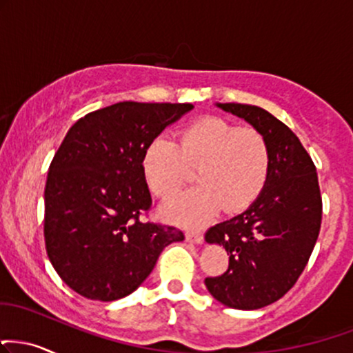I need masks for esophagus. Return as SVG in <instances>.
Returning a JSON list of instances; mask_svg holds the SVG:
<instances>
[{
  "label": "esophagus",
  "instance_id": "1",
  "mask_svg": "<svg viewBox=\"0 0 353 353\" xmlns=\"http://www.w3.org/2000/svg\"><path fill=\"white\" fill-rule=\"evenodd\" d=\"M185 240L190 241V243H202L203 241V235L199 232H194V230H188L185 232Z\"/></svg>",
  "mask_w": 353,
  "mask_h": 353
}]
</instances>
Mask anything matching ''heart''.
Instances as JSON below:
<instances>
[{"instance_id": "b5f03b06", "label": "heart", "mask_w": 353, "mask_h": 353, "mask_svg": "<svg viewBox=\"0 0 353 353\" xmlns=\"http://www.w3.org/2000/svg\"><path fill=\"white\" fill-rule=\"evenodd\" d=\"M270 141L256 130H243L223 118L209 117L181 131L179 141L156 138L143 152L148 188L169 199L188 181V165L197 168V188L164 203L169 222L199 227L222 209L248 207L266 185L271 171Z\"/></svg>"}]
</instances>
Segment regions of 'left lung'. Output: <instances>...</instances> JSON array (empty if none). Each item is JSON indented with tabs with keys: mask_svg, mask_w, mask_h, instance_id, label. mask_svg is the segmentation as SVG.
I'll use <instances>...</instances> for the list:
<instances>
[{
	"mask_svg": "<svg viewBox=\"0 0 353 353\" xmlns=\"http://www.w3.org/2000/svg\"><path fill=\"white\" fill-rule=\"evenodd\" d=\"M270 141L271 171L256 201L205 233L227 250L228 270L205 278L207 290L228 307L253 311L281 299L307 265L321 230L322 197L316 165L299 138L254 105L217 103Z\"/></svg>",
	"mask_w": 353,
	"mask_h": 353,
	"instance_id": "left-lung-1",
	"label": "left lung"
}]
</instances>
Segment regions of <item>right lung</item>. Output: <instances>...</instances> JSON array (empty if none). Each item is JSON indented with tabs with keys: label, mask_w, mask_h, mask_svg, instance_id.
Wrapping results in <instances>:
<instances>
[{
	"label": "right lung",
	"mask_w": 353,
	"mask_h": 353,
	"mask_svg": "<svg viewBox=\"0 0 353 353\" xmlns=\"http://www.w3.org/2000/svg\"><path fill=\"white\" fill-rule=\"evenodd\" d=\"M192 103L120 101L85 114L67 131L49 165L44 239L54 270L70 290L117 301L150 276L174 227L143 222L151 209L143 152Z\"/></svg>",
	"instance_id": "obj_1"
}]
</instances>
